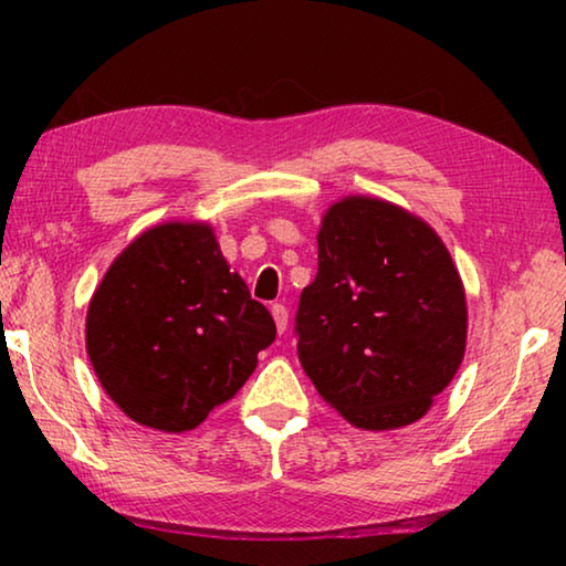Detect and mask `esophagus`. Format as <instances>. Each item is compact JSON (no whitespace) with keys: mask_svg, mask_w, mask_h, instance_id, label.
I'll return each mask as SVG.
<instances>
[{"mask_svg":"<svg viewBox=\"0 0 566 566\" xmlns=\"http://www.w3.org/2000/svg\"><path fill=\"white\" fill-rule=\"evenodd\" d=\"M272 317H274V324H276V332H284L286 329V322H290V312H286L284 304H274L272 306Z\"/></svg>","mask_w":566,"mask_h":566,"instance_id":"esophagus-1","label":"esophagus"}]
</instances>
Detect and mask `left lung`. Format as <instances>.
<instances>
[{
  "mask_svg": "<svg viewBox=\"0 0 566 566\" xmlns=\"http://www.w3.org/2000/svg\"><path fill=\"white\" fill-rule=\"evenodd\" d=\"M319 270L296 312V352L322 399L357 429L415 424L467 349V296L424 219L377 197L322 217Z\"/></svg>",
  "mask_w": 566,
  "mask_h": 566,
  "instance_id": "1",
  "label": "left lung"
}]
</instances>
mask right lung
<instances>
[{
    "label": "right lung",
    "instance_id": "right-lung-1",
    "mask_svg": "<svg viewBox=\"0 0 566 566\" xmlns=\"http://www.w3.org/2000/svg\"><path fill=\"white\" fill-rule=\"evenodd\" d=\"M274 319L229 270L207 222L149 227L112 262L87 310V354L124 415L159 432L202 424L274 342Z\"/></svg>",
    "mask_w": 566,
    "mask_h": 566
}]
</instances>
